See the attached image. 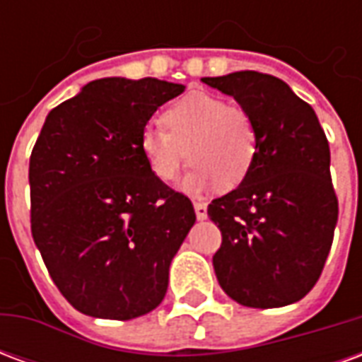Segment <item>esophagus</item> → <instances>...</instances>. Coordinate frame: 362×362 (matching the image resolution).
Masks as SVG:
<instances>
[{
	"label": "esophagus",
	"mask_w": 362,
	"mask_h": 362,
	"mask_svg": "<svg viewBox=\"0 0 362 362\" xmlns=\"http://www.w3.org/2000/svg\"><path fill=\"white\" fill-rule=\"evenodd\" d=\"M194 209H196L197 219H207V204H204V202H196V204H194Z\"/></svg>",
	"instance_id": "1"
}]
</instances>
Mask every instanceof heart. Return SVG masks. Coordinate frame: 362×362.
Here are the masks:
<instances>
[{
	"instance_id": "1",
	"label": "heart",
	"mask_w": 362,
	"mask_h": 362,
	"mask_svg": "<svg viewBox=\"0 0 362 362\" xmlns=\"http://www.w3.org/2000/svg\"><path fill=\"white\" fill-rule=\"evenodd\" d=\"M164 129L143 127L139 151L151 174L170 184L182 166L194 165L184 189L197 194L209 186L235 189L248 176L258 158V127L250 112L219 96L186 95L160 116Z\"/></svg>"
}]
</instances>
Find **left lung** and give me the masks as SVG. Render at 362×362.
I'll list each match as a JSON object with an SVG mask.
<instances>
[{
  "mask_svg": "<svg viewBox=\"0 0 362 362\" xmlns=\"http://www.w3.org/2000/svg\"><path fill=\"white\" fill-rule=\"evenodd\" d=\"M202 81L250 112L259 141L250 176L207 207L223 236L213 256L221 288L252 308L296 303L320 279L337 223L326 134L310 104L273 75Z\"/></svg>",
  "mask_w": 362,
  "mask_h": 362,
  "instance_id": "left-lung-1",
  "label": "left lung"
}]
</instances>
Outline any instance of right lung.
<instances>
[{"instance_id": "right-lung-1", "label": "right lung", "mask_w": 362, "mask_h": 362, "mask_svg": "<svg viewBox=\"0 0 362 362\" xmlns=\"http://www.w3.org/2000/svg\"><path fill=\"white\" fill-rule=\"evenodd\" d=\"M184 85L106 77L46 116L30 165V230L75 310L132 320L157 308L196 223L188 196L151 174L139 135Z\"/></svg>"}]
</instances>
